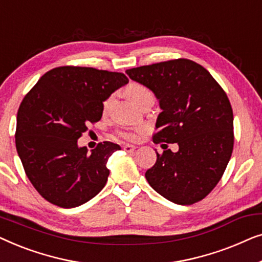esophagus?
<instances>
[{"instance_id": "34e87169", "label": "esophagus", "mask_w": 262, "mask_h": 262, "mask_svg": "<svg viewBox=\"0 0 262 262\" xmlns=\"http://www.w3.org/2000/svg\"><path fill=\"white\" fill-rule=\"evenodd\" d=\"M123 149H124L126 152H132V151H135L136 146H135V145H131V144H125V145L123 146Z\"/></svg>"}]
</instances>
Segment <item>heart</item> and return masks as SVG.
<instances>
[{
    "instance_id": "heart-1",
    "label": "heart",
    "mask_w": 262,
    "mask_h": 262,
    "mask_svg": "<svg viewBox=\"0 0 262 262\" xmlns=\"http://www.w3.org/2000/svg\"><path fill=\"white\" fill-rule=\"evenodd\" d=\"M125 93H126V96L135 103V105H137L141 100L146 98V96L152 95L151 92L149 91V88H146L145 85H143L141 83H131L126 89H125ZM112 101H113V95H111L102 103L103 111L108 110V107L111 106ZM138 132H139V128H136V130L121 131L119 135L121 138L126 139V141H136V139L138 138Z\"/></svg>"
}]
</instances>
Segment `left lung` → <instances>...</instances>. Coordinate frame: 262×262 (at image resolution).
I'll return each mask as SVG.
<instances>
[{
    "mask_svg": "<svg viewBox=\"0 0 262 262\" xmlns=\"http://www.w3.org/2000/svg\"><path fill=\"white\" fill-rule=\"evenodd\" d=\"M131 80L148 87L162 112L156 120V144L164 149L146 170L149 185L179 205L205 198L220 182L234 148V114L227 94L205 68L179 58L126 70Z\"/></svg>",
    "mask_w": 262,
    "mask_h": 262,
    "instance_id": "obj_1",
    "label": "left lung"
}]
</instances>
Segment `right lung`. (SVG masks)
Listing matches in <instances>:
<instances>
[{"label": "right lung", "instance_id": "1", "mask_svg": "<svg viewBox=\"0 0 262 262\" xmlns=\"http://www.w3.org/2000/svg\"><path fill=\"white\" fill-rule=\"evenodd\" d=\"M128 78L85 67H58L39 78L17 111L15 145L39 194L64 209L80 206L105 187L107 161L120 146L88 149L77 139L102 117V102Z\"/></svg>", "mask_w": 262, "mask_h": 262}]
</instances>
